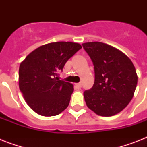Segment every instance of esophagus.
<instances>
[{
  "label": "esophagus",
  "mask_w": 147,
  "mask_h": 147,
  "mask_svg": "<svg viewBox=\"0 0 147 147\" xmlns=\"http://www.w3.org/2000/svg\"><path fill=\"white\" fill-rule=\"evenodd\" d=\"M75 86H76V88L77 89H80L81 88H82V84H81V83H77V84L75 85Z\"/></svg>",
  "instance_id": "1"
}]
</instances>
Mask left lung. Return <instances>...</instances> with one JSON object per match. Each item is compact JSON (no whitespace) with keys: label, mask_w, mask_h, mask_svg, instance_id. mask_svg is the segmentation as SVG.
Masks as SVG:
<instances>
[{"label":"left lung","mask_w":147,"mask_h":147,"mask_svg":"<svg viewBox=\"0 0 147 147\" xmlns=\"http://www.w3.org/2000/svg\"><path fill=\"white\" fill-rule=\"evenodd\" d=\"M83 48L94 68L93 87L84 92L88 107L98 115L110 117L125 108L137 87V71L123 52L100 42H85Z\"/></svg>","instance_id":"left-lung-1"}]
</instances>
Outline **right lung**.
I'll list each match as a JSON object with an SVG mask.
<instances>
[{
  "instance_id": "1",
  "label": "right lung",
  "mask_w": 147,
  "mask_h": 147,
  "mask_svg": "<svg viewBox=\"0 0 147 147\" xmlns=\"http://www.w3.org/2000/svg\"><path fill=\"white\" fill-rule=\"evenodd\" d=\"M82 46L55 42L38 47L20 63L19 88L33 111L45 117L59 114L69 105L73 85L58 79L65 62Z\"/></svg>"
}]
</instances>
